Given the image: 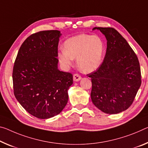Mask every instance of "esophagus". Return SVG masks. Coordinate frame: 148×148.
Here are the masks:
<instances>
[{
    "mask_svg": "<svg viewBox=\"0 0 148 148\" xmlns=\"http://www.w3.org/2000/svg\"><path fill=\"white\" fill-rule=\"evenodd\" d=\"M82 77L78 74H75L73 76V79L74 82H78L81 79Z\"/></svg>",
    "mask_w": 148,
    "mask_h": 148,
    "instance_id": "obj_1",
    "label": "esophagus"
}]
</instances>
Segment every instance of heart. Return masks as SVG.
Wrapping results in <instances>:
<instances>
[{"label":"heart","instance_id":"b5f03b06","mask_svg":"<svg viewBox=\"0 0 148 148\" xmlns=\"http://www.w3.org/2000/svg\"><path fill=\"white\" fill-rule=\"evenodd\" d=\"M104 45L97 36L80 34L70 37L64 43V49L57 54L60 64L63 67L70 66L76 58L78 69L84 73H90L101 64Z\"/></svg>","mask_w":148,"mask_h":148}]
</instances>
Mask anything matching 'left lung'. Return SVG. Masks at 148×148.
Masks as SVG:
<instances>
[{
    "label": "left lung",
    "instance_id": "1",
    "mask_svg": "<svg viewBox=\"0 0 148 148\" xmlns=\"http://www.w3.org/2000/svg\"><path fill=\"white\" fill-rule=\"evenodd\" d=\"M107 39V51L102 64L88 74L92 88L91 99L107 114H117L130 107L141 86L140 63L126 39L112 27H95Z\"/></svg>",
    "mask_w": 148,
    "mask_h": 148
}]
</instances>
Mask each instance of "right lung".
<instances>
[{
	"instance_id": "add662e5",
	"label": "right lung",
	"mask_w": 148,
	"mask_h": 148,
	"mask_svg": "<svg viewBox=\"0 0 148 148\" xmlns=\"http://www.w3.org/2000/svg\"><path fill=\"white\" fill-rule=\"evenodd\" d=\"M58 30L41 31L29 36L18 51L13 68L14 93L32 115L47 119L57 115L67 104L73 84L69 72L58 69Z\"/></svg>"
}]
</instances>
